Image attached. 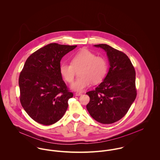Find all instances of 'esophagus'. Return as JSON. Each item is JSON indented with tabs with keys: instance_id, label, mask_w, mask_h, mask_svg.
Returning a JSON list of instances; mask_svg holds the SVG:
<instances>
[{
	"instance_id": "34e87169",
	"label": "esophagus",
	"mask_w": 160,
	"mask_h": 160,
	"mask_svg": "<svg viewBox=\"0 0 160 160\" xmlns=\"http://www.w3.org/2000/svg\"><path fill=\"white\" fill-rule=\"evenodd\" d=\"M75 95L76 96H80V95H82V93L81 92H76V93H75Z\"/></svg>"
}]
</instances>
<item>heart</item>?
Returning a JSON list of instances; mask_svg holds the SVG:
<instances>
[{"instance_id": "b5f03b06", "label": "heart", "mask_w": 160, "mask_h": 160, "mask_svg": "<svg viewBox=\"0 0 160 160\" xmlns=\"http://www.w3.org/2000/svg\"><path fill=\"white\" fill-rule=\"evenodd\" d=\"M81 68V77L71 85V89L75 91H84L92 82H100L107 73V63L103 57H96L91 51L82 49L72 57L71 63H62L60 72L63 79L71 83L74 80L76 70Z\"/></svg>"}]
</instances>
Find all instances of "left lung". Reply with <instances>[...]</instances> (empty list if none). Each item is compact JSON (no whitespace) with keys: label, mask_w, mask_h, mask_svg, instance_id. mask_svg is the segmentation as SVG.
Segmentation results:
<instances>
[{"label":"left lung","mask_w":160,"mask_h":160,"mask_svg":"<svg viewBox=\"0 0 160 160\" xmlns=\"http://www.w3.org/2000/svg\"><path fill=\"white\" fill-rule=\"evenodd\" d=\"M94 46L106 52L110 68L98 86L86 93L90 97L86 108L95 121L112 124L125 116L136 98V71L123 52L107 44Z\"/></svg>","instance_id":"obj_1"}]
</instances>
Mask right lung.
Instances as JSON below:
<instances>
[{
	"instance_id": "right-lung-1",
	"label": "right lung",
	"mask_w": 160,
	"mask_h": 160,
	"mask_svg": "<svg viewBox=\"0 0 160 160\" xmlns=\"http://www.w3.org/2000/svg\"><path fill=\"white\" fill-rule=\"evenodd\" d=\"M77 46L51 43L32 53L19 77L20 102L25 112L37 122L51 125L65 113L69 91L60 72V61Z\"/></svg>"
}]
</instances>
